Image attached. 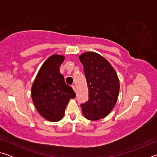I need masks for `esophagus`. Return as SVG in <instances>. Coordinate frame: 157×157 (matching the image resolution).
I'll use <instances>...</instances> for the list:
<instances>
[{
	"label": "esophagus",
	"mask_w": 157,
	"mask_h": 157,
	"mask_svg": "<svg viewBox=\"0 0 157 157\" xmlns=\"http://www.w3.org/2000/svg\"><path fill=\"white\" fill-rule=\"evenodd\" d=\"M72 88H73V89L74 90V91L76 92V87H75V85H73V86H72Z\"/></svg>",
	"instance_id": "esophagus-1"
}]
</instances>
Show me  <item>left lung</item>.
Listing matches in <instances>:
<instances>
[{
    "label": "left lung",
    "instance_id": "1",
    "mask_svg": "<svg viewBox=\"0 0 157 157\" xmlns=\"http://www.w3.org/2000/svg\"><path fill=\"white\" fill-rule=\"evenodd\" d=\"M79 59L84 66L89 98L81 105L82 113L88 120H100L109 114L118 100V75L109 61L96 52H84Z\"/></svg>",
    "mask_w": 157,
    "mask_h": 157
}]
</instances>
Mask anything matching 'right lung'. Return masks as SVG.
I'll return each instance as SVG.
<instances>
[{
  "label": "right lung",
  "mask_w": 157,
  "mask_h": 157,
  "mask_svg": "<svg viewBox=\"0 0 157 157\" xmlns=\"http://www.w3.org/2000/svg\"><path fill=\"white\" fill-rule=\"evenodd\" d=\"M64 59L63 55L50 56L39 69L32 86V99L37 111L50 122L62 120L69 100L75 97L59 72Z\"/></svg>",
  "instance_id": "obj_1"
}]
</instances>
